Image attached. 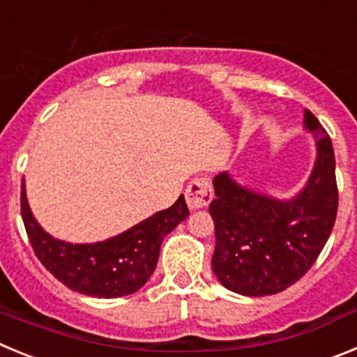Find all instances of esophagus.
<instances>
[{"mask_svg":"<svg viewBox=\"0 0 357 357\" xmlns=\"http://www.w3.org/2000/svg\"><path fill=\"white\" fill-rule=\"evenodd\" d=\"M213 200V189L206 178H195L185 189V202L191 211H198L207 207Z\"/></svg>","mask_w":357,"mask_h":357,"instance_id":"1","label":"esophagus"}]
</instances>
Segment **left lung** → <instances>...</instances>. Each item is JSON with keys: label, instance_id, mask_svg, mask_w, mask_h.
I'll list each match as a JSON object with an SVG mask.
<instances>
[{"label": "left lung", "instance_id": "8db88e82", "mask_svg": "<svg viewBox=\"0 0 357 357\" xmlns=\"http://www.w3.org/2000/svg\"><path fill=\"white\" fill-rule=\"evenodd\" d=\"M304 130L314 137L313 169L304 188L277 198L248 188L229 172L214 176L209 213L216 247L211 266L230 291L266 296L284 291L313 266L338 213L333 143L317 118L304 109Z\"/></svg>", "mask_w": 357, "mask_h": 357}]
</instances>
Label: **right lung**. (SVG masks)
Wrapping results in <instances>:
<instances>
[{
  "mask_svg": "<svg viewBox=\"0 0 357 357\" xmlns=\"http://www.w3.org/2000/svg\"><path fill=\"white\" fill-rule=\"evenodd\" d=\"M21 214L33 252L50 273L73 291L96 298H118L143 288L155 272L160 245L189 216L184 195L168 209L151 214L121 234L94 243L53 238L30 209L26 185L21 188Z\"/></svg>",
  "mask_w": 357,
  "mask_h": 357,
  "instance_id": "right-lung-1",
  "label": "right lung"
}]
</instances>
